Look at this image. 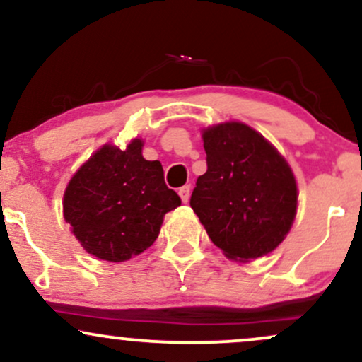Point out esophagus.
Masks as SVG:
<instances>
[{
	"label": "esophagus",
	"instance_id": "34e87169",
	"mask_svg": "<svg viewBox=\"0 0 362 362\" xmlns=\"http://www.w3.org/2000/svg\"><path fill=\"white\" fill-rule=\"evenodd\" d=\"M178 195H180L182 202H189V199H190V185L180 187V190H178Z\"/></svg>",
	"mask_w": 362,
	"mask_h": 362
}]
</instances>
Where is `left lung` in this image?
I'll list each match as a JSON object with an SVG mask.
<instances>
[{"mask_svg":"<svg viewBox=\"0 0 362 362\" xmlns=\"http://www.w3.org/2000/svg\"><path fill=\"white\" fill-rule=\"evenodd\" d=\"M207 172L190 207L228 259L267 255L293 226L298 187L293 170L255 129L224 122L202 131Z\"/></svg>","mask_w":362,"mask_h":362,"instance_id":"obj_1","label":"left lung"}]
</instances>
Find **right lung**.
<instances>
[{
    "label": "right lung",
    "mask_w": 362,
    "mask_h": 362,
    "mask_svg": "<svg viewBox=\"0 0 362 362\" xmlns=\"http://www.w3.org/2000/svg\"><path fill=\"white\" fill-rule=\"evenodd\" d=\"M182 204L160 161L143 158V141L105 144L74 173L64 192L66 223L86 252L124 262L151 247L163 216Z\"/></svg>",
    "instance_id": "add662e5"
}]
</instances>
